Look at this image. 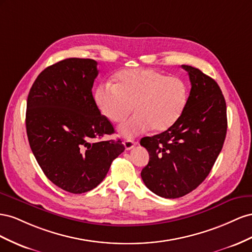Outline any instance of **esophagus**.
<instances>
[{
	"label": "esophagus",
	"instance_id": "esophagus-1",
	"mask_svg": "<svg viewBox=\"0 0 252 252\" xmlns=\"http://www.w3.org/2000/svg\"><path fill=\"white\" fill-rule=\"evenodd\" d=\"M124 145H125V147H126V150H131V149H133L136 145H137V141H135V140H133V139H126V140L124 141Z\"/></svg>",
	"mask_w": 252,
	"mask_h": 252
}]
</instances>
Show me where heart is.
I'll return each mask as SVG.
<instances>
[{
	"label": "heart",
	"instance_id": "b5f03b06",
	"mask_svg": "<svg viewBox=\"0 0 252 252\" xmlns=\"http://www.w3.org/2000/svg\"><path fill=\"white\" fill-rule=\"evenodd\" d=\"M189 85L179 77H170L151 68H128L119 71L116 84H100L95 100L100 111L112 122L125 120L119 126L125 137L145 133L151 127L163 132L181 119L189 102Z\"/></svg>",
	"mask_w": 252,
	"mask_h": 252
}]
</instances>
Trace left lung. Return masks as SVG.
<instances>
[{
	"instance_id": "8db88e82",
	"label": "left lung",
	"mask_w": 252,
	"mask_h": 252,
	"mask_svg": "<svg viewBox=\"0 0 252 252\" xmlns=\"http://www.w3.org/2000/svg\"><path fill=\"white\" fill-rule=\"evenodd\" d=\"M182 67L191 82L185 113L167 131L140 140L150 155L142 181L164 198L182 197L205 181L227 133L226 101L219 84L198 68Z\"/></svg>"
}]
</instances>
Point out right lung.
I'll use <instances>...</instances> for the list:
<instances>
[{
  "mask_svg": "<svg viewBox=\"0 0 252 252\" xmlns=\"http://www.w3.org/2000/svg\"><path fill=\"white\" fill-rule=\"evenodd\" d=\"M98 76L93 59L69 58L46 67L27 97L26 132L42 171L64 191L80 194L101 183L125 151L92 94Z\"/></svg>",
  "mask_w": 252,
  "mask_h": 252,
  "instance_id": "add662e5",
  "label": "right lung"
}]
</instances>
